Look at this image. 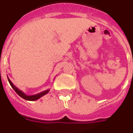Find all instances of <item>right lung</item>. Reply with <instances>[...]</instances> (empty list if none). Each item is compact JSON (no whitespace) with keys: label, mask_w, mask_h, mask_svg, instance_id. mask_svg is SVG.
<instances>
[{"label":"right lung","mask_w":133,"mask_h":133,"mask_svg":"<svg viewBox=\"0 0 133 133\" xmlns=\"http://www.w3.org/2000/svg\"><path fill=\"white\" fill-rule=\"evenodd\" d=\"M7 79H8V81H9V84L11 85V88H12L14 90V91H15L17 93L18 95H19L21 97H22L23 99H25V100H28V101H36V100H37V99H40L41 97H43V96H44L45 95L48 94V93L49 92V91H50V89H48V90H45V91H43V92H39V93H38V94H36V95H25V93H24L23 91H21V90H19V89L17 87H16L15 85L13 84V83H12L11 81H10V79H9V77H7Z\"/></svg>","instance_id":"obj_1"}]
</instances>
